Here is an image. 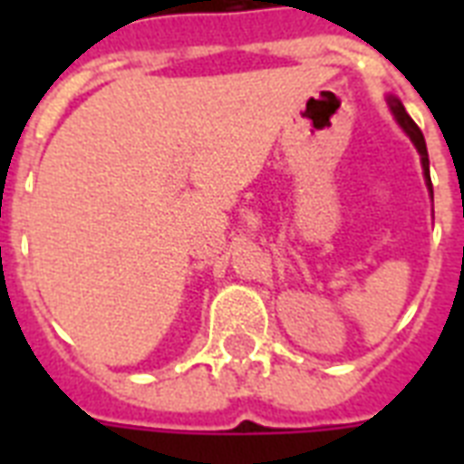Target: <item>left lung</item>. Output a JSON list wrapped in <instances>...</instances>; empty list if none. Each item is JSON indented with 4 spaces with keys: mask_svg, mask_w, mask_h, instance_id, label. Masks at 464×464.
<instances>
[{
    "mask_svg": "<svg viewBox=\"0 0 464 464\" xmlns=\"http://www.w3.org/2000/svg\"><path fill=\"white\" fill-rule=\"evenodd\" d=\"M390 108H392V112H395L397 122L402 125V130L407 134H410V140L414 141V147L419 149V154H421V166H424V175H426V185H429V189H431V197H433V185H431V175H429V151H426V141H424V134H421V130L417 127V122L407 115V111H404V105L397 101V98H390Z\"/></svg>",
    "mask_w": 464,
    "mask_h": 464,
    "instance_id": "1",
    "label": "left lung"
}]
</instances>
